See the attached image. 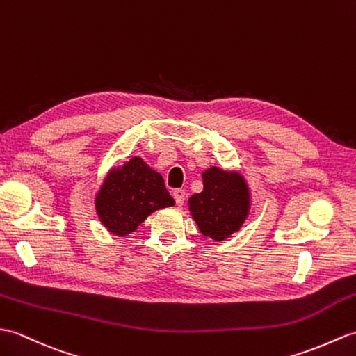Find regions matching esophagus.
<instances>
[{"label": "esophagus", "instance_id": "esophagus-1", "mask_svg": "<svg viewBox=\"0 0 356 356\" xmlns=\"http://www.w3.org/2000/svg\"><path fill=\"white\" fill-rule=\"evenodd\" d=\"M172 197H175L176 203H177L179 206H181V204H184V202H185V197H186L185 189H181V188L175 189V191H172Z\"/></svg>", "mask_w": 356, "mask_h": 356}]
</instances>
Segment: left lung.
Returning a JSON list of instances; mask_svg holds the SVG:
<instances>
[{"instance_id": "1", "label": "left lung", "mask_w": 356, "mask_h": 356, "mask_svg": "<svg viewBox=\"0 0 356 356\" xmlns=\"http://www.w3.org/2000/svg\"><path fill=\"white\" fill-rule=\"evenodd\" d=\"M188 202L200 232L216 241L236 232L249 212L244 179L216 167L203 172V191Z\"/></svg>"}]
</instances>
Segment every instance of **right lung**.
Listing matches in <instances>:
<instances>
[{"label": "right lung", "mask_w": 356, "mask_h": 356, "mask_svg": "<svg viewBox=\"0 0 356 356\" xmlns=\"http://www.w3.org/2000/svg\"><path fill=\"white\" fill-rule=\"evenodd\" d=\"M95 204L103 225L113 234L126 235L156 209L175 204V198L159 172L134 158L107 176Z\"/></svg>", "instance_id": "1"}]
</instances>
